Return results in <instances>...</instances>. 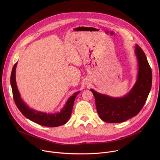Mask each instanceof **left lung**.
<instances>
[{
	"label": "left lung",
	"mask_w": 160,
	"mask_h": 160,
	"mask_svg": "<svg viewBox=\"0 0 160 160\" xmlns=\"http://www.w3.org/2000/svg\"><path fill=\"white\" fill-rule=\"evenodd\" d=\"M135 54L138 63L137 80L129 92L123 97L115 98L90 89L96 101L100 118L106 123H121L136 116L144 106L152 85V72L147 58L138 44Z\"/></svg>",
	"instance_id": "1"
}]
</instances>
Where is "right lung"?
Segmentation results:
<instances>
[{"label": "right lung", "mask_w": 160, "mask_h": 160, "mask_svg": "<svg viewBox=\"0 0 160 160\" xmlns=\"http://www.w3.org/2000/svg\"><path fill=\"white\" fill-rule=\"evenodd\" d=\"M16 66L17 62L12 68L11 75V85L14 102L22 115L30 120L45 127H56L66 123L71 117L75 99L77 96L80 93V91L75 92L71 97L68 98L64 106L59 112L48 113L46 112L40 111L30 108L21 99L16 85Z\"/></svg>", "instance_id": "right-lung-1"}]
</instances>
